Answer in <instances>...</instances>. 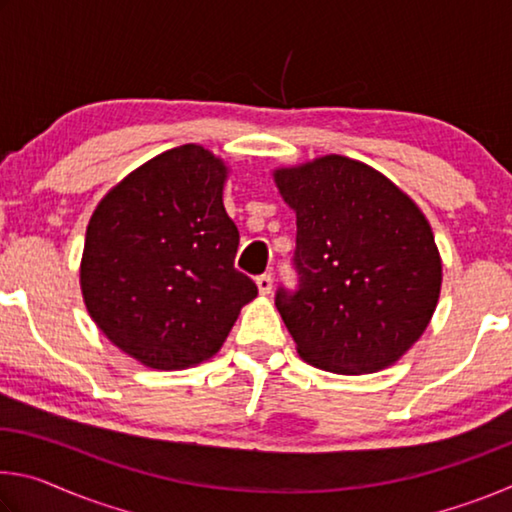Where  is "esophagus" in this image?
<instances>
[{"label":"esophagus","mask_w":512,"mask_h":512,"mask_svg":"<svg viewBox=\"0 0 512 512\" xmlns=\"http://www.w3.org/2000/svg\"><path fill=\"white\" fill-rule=\"evenodd\" d=\"M257 289H259V293H262V296H268V293H271V289H273V275L271 273L259 275L257 277Z\"/></svg>","instance_id":"34e87169"}]
</instances>
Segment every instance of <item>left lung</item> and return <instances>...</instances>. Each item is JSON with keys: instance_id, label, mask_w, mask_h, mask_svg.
I'll return each mask as SVG.
<instances>
[{"instance_id": "8db88e82", "label": "left lung", "mask_w": 512, "mask_h": 512, "mask_svg": "<svg viewBox=\"0 0 512 512\" xmlns=\"http://www.w3.org/2000/svg\"><path fill=\"white\" fill-rule=\"evenodd\" d=\"M296 212L298 289L275 307L302 359L336 375L377 372L420 339L443 262L420 207L384 173L345 155L273 171Z\"/></svg>"}]
</instances>
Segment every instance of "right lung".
I'll list each match as a JSON object with an SVG mask.
<instances>
[{
	"label": "right lung",
	"instance_id": "1",
	"mask_svg": "<svg viewBox=\"0 0 512 512\" xmlns=\"http://www.w3.org/2000/svg\"><path fill=\"white\" fill-rule=\"evenodd\" d=\"M228 167L203 146L155 155L101 198L85 232L81 291L97 327L144 366L180 370L221 350L257 296L235 268Z\"/></svg>",
	"mask_w": 512,
	"mask_h": 512
}]
</instances>
